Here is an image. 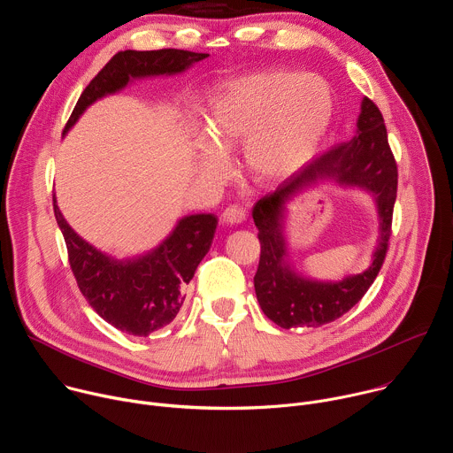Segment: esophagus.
<instances>
[{"label": "esophagus", "instance_id": "esophagus-1", "mask_svg": "<svg viewBox=\"0 0 453 453\" xmlns=\"http://www.w3.org/2000/svg\"><path fill=\"white\" fill-rule=\"evenodd\" d=\"M247 219V213L242 206L238 204H233V206H227L222 213V222L224 224H229V226H234V224H242L243 220Z\"/></svg>", "mask_w": 453, "mask_h": 453}]
</instances>
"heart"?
Segmentation results:
<instances>
[{
	"label": "heart",
	"mask_w": 453,
	"mask_h": 453,
	"mask_svg": "<svg viewBox=\"0 0 453 453\" xmlns=\"http://www.w3.org/2000/svg\"><path fill=\"white\" fill-rule=\"evenodd\" d=\"M334 119V95L315 75L288 70L250 73L220 84L210 98L201 175H226V154L243 142L242 163L260 182L294 175L313 156Z\"/></svg>",
	"instance_id": "b5f03b06"
}]
</instances>
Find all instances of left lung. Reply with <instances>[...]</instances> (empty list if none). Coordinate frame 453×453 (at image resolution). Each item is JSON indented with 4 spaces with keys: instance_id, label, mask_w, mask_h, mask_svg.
Returning a JSON list of instances; mask_svg holds the SVG:
<instances>
[{
    "instance_id": "obj_1",
    "label": "left lung",
    "mask_w": 453,
    "mask_h": 453,
    "mask_svg": "<svg viewBox=\"0 0 453 453\" xmlns=\"http://www.w3.org/2000/svg\"><path fill=\"white\" fill-rule=\"evenodd\" d=\"M322 178L358 185L372 192L380 217V236L370 269L342 282H315L291 271L286 262L284 204L299 190ZM398 189V166L387 142V128L376 104L362 100L357 136L341 143L283 180L276 191L252 208L262 252L254 290L264 313L278 326L317 328L349 311L376 280L391 238L393 210Z\"/></svg>"
}]
</instances>
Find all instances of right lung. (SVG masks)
<instances>
[{
	"label": "right lung",
	"instance_id": "1",
	"mask_svg": "<svg viewBox=\"0 0 453 453\" xmlns=\"http://www.w3.org/2000/svg\"><path fill=\"white\" fill-rule=\"evenodd\" d=\"M206 57L208 53L175 48L118 51L81 95L64 134L93 102L123 89L133 79L182 73ZM53 213L82 296L109 325L134 337H149L175 319L186 297L184 288L208 254L217 229V217L211 213L188 215L154 250L133 260H114L70 227L55 196Z\"/></svg>",
	"mask_w": 453,
	"mask_h": 453
}]
</instances>
